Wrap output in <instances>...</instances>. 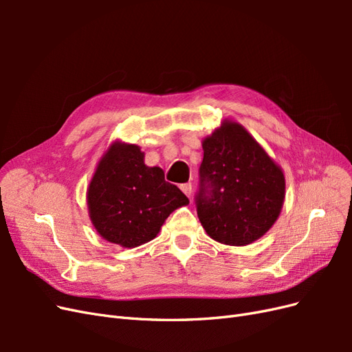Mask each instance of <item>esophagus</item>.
Returning a JSON list of instances; mask_svg holds the SVG:
<instances>
[{
  "instance_id": "1",
  "label": "esophagus",
  "mask_w": 352,
  "mask_h": 352,
  "mask_svg": "<svg viewBox=\"0 0 352 352\" xmlns=\"http://www.w3.org/2000/svg\"><path fill=\"white\" fill-rule=\"evenodd\" d=\"M180 189H182V192L189 198L190 194H192V185L190 184H182L180 185Z\"/></svg>"
}]
</instances>
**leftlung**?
<instances>
[{
  "instance_id": "1",
  "label": "left lung",
  "mask_w": 352,
  "mask_h": 352,
  "mask_svg": "<svg viewBox=\"0 0 352 352\" xmlns=\"http://www.w3.org/2000/svg\"><path fill=\"white\" fill-rule=\"evenodd\" d=\"M195 195L197 214L208 236L248 245L267 232L285 198L280 167L235 122H225L202 142Z\"/></svg>"
}]
</instances>
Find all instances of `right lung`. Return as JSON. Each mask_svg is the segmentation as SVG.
Here are the masks:
<instances>
[{"mask_svg": "<svg viewBox=\"0 0 352 352\" xmlns=\"http://www.w3.org/2000/svg\"><path fill=\"white\" fill-rule=\"evenodd\" d=\"M189 204L163 170L148 167L140 146L116 142L105 153L88 188L95 229L109 242L135 248L157 236L176 208Z\"/></svg>", "mask_w": 352, "mask_h": 352, "instance_id": "add662e5", "label": "right lung"}]
</instances>
